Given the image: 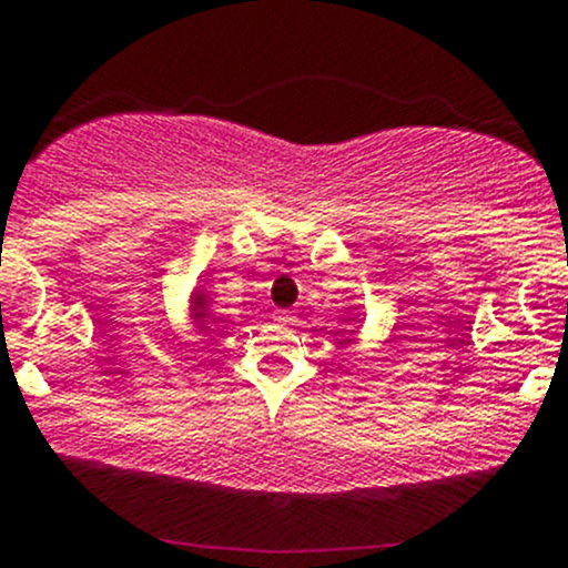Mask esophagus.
Masks as SVG:
<instances>
[{
	"label": "esophagus",
	"mask_w": 568,
	"mask_h": 568,
	"mask_svg": "<svg viewBox=\"0 0 568 568\" xmlns=\"http://www.w3.org/2000/svg\"><path fill=\"white\" fill-rule=\"evenodd\" d=\"M274 321H280V324H288V321H294L291 313H274Z\"/></svg>",
	"instance_id": "1"
}]
</instances>
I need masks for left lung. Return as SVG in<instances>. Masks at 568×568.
I'll return each mask as SVG.
<instances>
[{"instance_id": "obj_1", "label": "left lung", "mask_w": 568, "mask_h": 568, "mask_svg": "<svg viewBox=\"0 0 568 568\" xmlns=\"http://www.w3.org/2000/svg\"><path fill=\"white\" fill-rule=\"evenodd\" d=\"M343 321H346V324H352V326H354V329H348V332H352V335H354V332L359 329V321H357V316H354V313H352V316L343 318Z\"/></svg>"}]
</instances>
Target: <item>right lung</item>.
<instances>
[{
	"label": "right lung",
	"instance_id": "add662e5",
	"mask_svg": "<svg viewBox=\"0 0 568 568\" xmlns=\"http://www.w3.org/2000/svg\"><path fill=\"white\" fill-rule=\"evenodd\" d=\"M211 294L205 285H197V288L192 291V296H189V324H192V329L197 332V335H209L211 332V324H214V313H211Z\"/></svg>",
	"mask_w": 568,
	"mask_h": 568
}]
</instances>
